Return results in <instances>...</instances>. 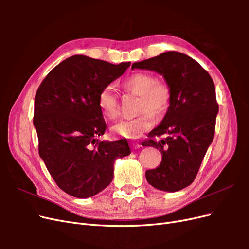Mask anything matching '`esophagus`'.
Wrapping results in <instances>:
<instances>
[{
    "label": "esophagus",
    "instance_id": "1",
    "mask_svg": "<svg viewBox=\"0 0 249 249\" xmlns=\"http://www.w3.org/2000/svg\"><path fill=\"white\" fill-rule=\"evenodd\" d=\"M132 147H133L134 149H138V148L141 147V144H139L138 142H133V143H132Z\"/></svg>",
    "mask_w": 249,
    "mask_h": 249
}]
</instances>
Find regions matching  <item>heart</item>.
I'll return each instance as SVG.
<instances>
[{"mask_svg": "<svg viewBox=\"0 0 249 249\" xmlns=\"http://www.w3.org/2000/svg\"><path fill=\"white\" fill-rule=\"evenodd\" d=\"M124 87L127 92L139 95L138 112L141 114L132 119L119 120L112 125L111 131L119 137L137 139L153 126L154 119L151 112L159 117L168 110L171 90L164 81L157 80L153 73L143 71L132 74L124 83ZM97 105L106 119L114 120L119 116L118 99L112 86H106L101 90Z\"/></svg>", "mask_w": 249, "mask_h": 249, "instance_id": "b5f03b06", "label": "heart"}]
</instances>
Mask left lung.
Segmentation results:
<instances>
[{"label":"left lung","instance_id":"left-lung-1","mask_svg":"<svg viewBox=\"0 0 249 249\" xmlns=\"http://www.w3.org/2000/svg\"><path fill=\"white\" fill-rule=\"evenodd\" d=\"M140 69L160 73L171 90L169 108L161 124L149 132L143 146L162 154L161 164L146 170L147 182L156 189L176 192L189 186L214 138L218 104L214 82L198 62L170 51L135 62ZM164 136L162 140L153 137Z\"/></svg>","mask_w":249,"mask_h":249}]
</instances>
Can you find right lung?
<instances>
[{"label": "right lung", "mask_w": 249, "mask_h": 249, "mask_svg": "<svg viewBox=\"0 0 249 249\" xmlns=\"http://www.w3.org/2000/svg\"><path fill=\"white\" fill-rule=\"evenodd\" d=\"M130 65L74 55L54 67L37 90L33 124L39 156L60 189L74 197L104 190L115 160L131 154L126 140L96 139L107 126L99 93Z\"/></svg>", "instance_id": "add662e5"}]
</instances>
